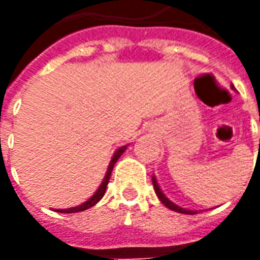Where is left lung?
I'll return each instance as SVG.
<instances>
[{
  "label": "left lung",
  "instance_id": "obj_1",
  "mask_svg": "<svg viewBox=\"0 0 260 260\" xmlns=\"http://www.w3.org/2000/svg\"><path fill=\"white\" fill-rule=\"evenodd\" d=\"M153 186H154V191H156V193H157L158 199L161 201V203H163L164 206H167L169 209H171V210H174V212H178V213H184V214H195L196 212H193V210H186V209H184V207H180L177 206L175 203H173L171 201H169L166 196H164V193L161 192V189H160V186L157 185V181H156V178L153 177Z\"/></svg>",
  "mask_w": 260,
  "mask_h": 260
}]
</instances>
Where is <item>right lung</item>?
<instances>
[{
  "label": "right lung",
  "mask_w": 260,
  "mask_h": 260,
  "mask_svg": "<svg viewBox=\"0 0 260 260\" xmlns=\"http://www.w3.org/2000/svg\"><path fill=\"white\" fill-rule=\"evenodd\" d=\"M125 149H126V146L119 147L118 150L114 153V157L111 158V161H110V166H108V170H107V174H106V177H104L102 185L99 186V189L94 192V195L91 196L89 201H86L85 203H82V205H79V206L69 207V209H62V210H59L58 209L57 212H59V213H78V212H83V210H86V209H89V207H91V206H94L97 202L100 201L103 196H104V192H106V188H107L108 181H110V177H111V171H113V169H114V164L117 163V160H118L119 156H121V154L125 152Z\"/></svg>",
  "instance_id": "right-lung-1"
}]
</instances>
